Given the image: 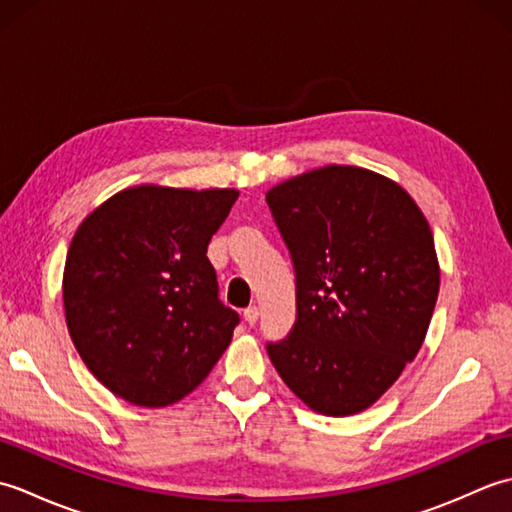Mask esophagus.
Listing matches in <instances>:
<instances>
[{
    "mask_svg": "<svg viewBox=\"0 0 512 512\" xmlns=\"http://www.w3.org/2000/svg\"><path fill=\"white\" fill-rule=\"evenodd\" d=\"M257 319H259V310H257L255 306H250V308L244 310V321H246L248 325H255Z\"/></svg>",
    "mask_w": 512,
    "mask_h": 512,
    "instance_id": "esophagus-1",
    "label": "esophagus"
}]
</instances>
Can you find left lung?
Returning <instances> with one entry per match:
<instances>
[{
    "label": "left lung",
    "instance_id": "1",
    "mask_svg": "<svg viewBox=\"0 0 512 512\" xmlns=\"http://www.w3.org/2000/svg\"><path fill=\"white\" fill-rule=\"evenodd\" d=\"M297 277V321L268 343L281 380L323 416H352L396 383L440 290L433 233L380 173L328 165L266 193Z\"/></svg>",
    "mask_w": 512,
    "mask_h": 512
}]
</instances>
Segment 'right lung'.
<instances>
[{"instance_id":"obj_1","label":"right lung","mask_w":512,"mask_h":512,"mask_svg":"<svg viewBox=\"0 0 512 512\" xmlns=\"http://www.w3.org/2000/svg\"><path fill=\"white\" fill-rule=\"evenodd\" d=\"M239 191L140 184L94 209L65 257L63 306L99 383L138 407H167L209 376L237 312L217 297L206 248Z\"/></svg>"}]
</instances>
